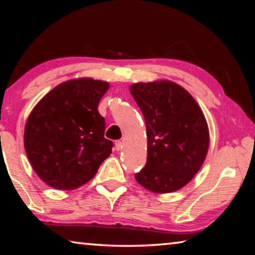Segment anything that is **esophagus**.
I'll return each instance as SVG.
<instances>
[{
	"label": "esophagus",
	"mask_w": 255,
	"mask_h": 255,
	"mask_svg": "<svg viewBox=\"0 0 255 255\" xmlns=\"http://www.w3.org/2000/svg\"><path fill=\"white\" fill-rule=\"evenodd\" d=\"M123 147H124V143H123L122 140H117V141H116V148H117V150L123 149Z\"/></svg>",
	"instance_id": "34e87169"
}]
</instances>
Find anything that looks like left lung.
I'll list each match as a JSON object with an SVG mask.
<instances>
[{
  "label": "left lung",
  "mask_w": 255,
  "mask_h": 255,
  "mask_svg": "<svg viewBox=\"0 0 255 255\" xmlns=\"http://www.w3.org/2000/svg\"><path fill=\"white\" fill-rule=\"evenodd\" d=\"M145 118L147 162L135 174L155 193L183 188L204 163L209 130L200 107L187 90L171 81L135 83L130 88Z\"/></svg>",
  "instance_id": "1"
}]
</instances>
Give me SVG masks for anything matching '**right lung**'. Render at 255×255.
I'll use <instances>...</instances> for the list:
<instances>
[{
  "mask_svg": "<svg viewBox=\"0 0 255 255\" xmlns=\"http://www.w3.org/2000/svg\"><path fill=\"white\" fill-rule=\"evenodd\" d=\"M109 83L84 77L64 82L30 112L24 149L37 175L58 190H73L91 180L111 154L105 118L98 105Z\"/></svg>",
  "mask_w": 255,
  "mask_h": 255,
  "instance_id": "obj_1",
  "label": "right lung"
}]
</instances>
